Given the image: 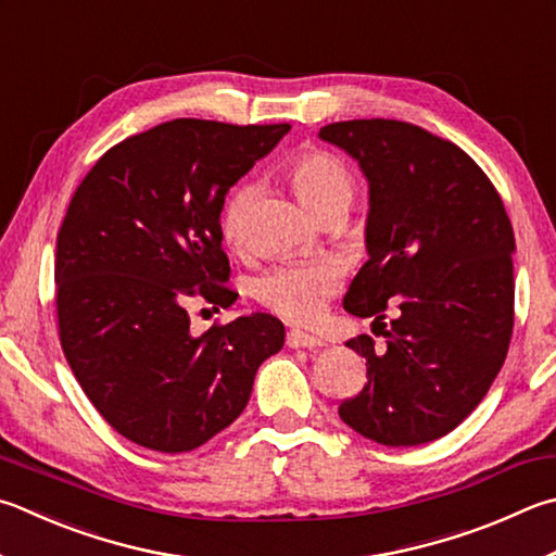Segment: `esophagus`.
I'll return each mask as SVG.
<instances>
[{
	"label": "esophagus",
	"instance_id": "1",
	"mask_svg": "<svg viewBox=\"0 0 556 556\" xmlns=\"http://www.w3.org/2000/svg\"><path fill=\"white\" fill-rule=\"evenodd\" d=\"M287 345H289L291 350H301V348L318 350V348L323 345V340L316 338V336H311V332H304V330H289Z\"/></svg>",
	"mask_w": 556,
	"mask_h": 556
}]
</instances>
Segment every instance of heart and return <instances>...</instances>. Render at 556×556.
Here are the masks:
<instances>
[{
    "instance_id": "obj_1",
    "label": "heart",
    "mask_w": 556,
    "mask_h": 556,
    "mask_svg": "<svg viewBox=\"0 0 556 556\" xmlns=\"http://www.w3.org/2000/svg\"><path fill=\"white\" fill-rule=\"evenodd\" d=\"M287 175L296 197L311 214L328 208L348 211L355 197V179L336 155L323 150H304L289 163ZM255 194L250 181H238L220 208V238L228 248H238L245 238V214ZM342 269L328 257L285 262L267 269L255 281V296L279 316L308 323L320 316L328 296L340 287Z\"/></svg>"
}]
</instances>
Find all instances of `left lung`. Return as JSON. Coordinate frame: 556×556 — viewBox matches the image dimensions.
<instances>
[{
  "mask_svg": "<svg viewBox=\"0 0 556 556\" xmlns=\"http://www.w3.org/2000/svg\"><path fill=\"white\" fill-rule=\"evenodd\" d=\"M318 138L345 150L369 185V260L342 306L380 323L397 304L381 352L369 336L348 342L367 359V383L338 413L379 445H426L479 406L506 359L510 218L462 148L406 121H338Z\"/></svg>",
  "mask_w": 556,
  "mask_h": 556,
  "instance_id": "left-lung-1",
  "label": "left lung"
}]
</instances>
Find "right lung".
Instances as JSON below:
<instances>
[{"instance_id": "right-lung-1", "label": "right lung", "mask_w": 556, "mask_h": 556, "mask_svg": "<svg viewBox=\"0 0 556 556\" xmlns=\"http://www.w3.org/2000/svg\"><path fill=\"white\" fill-rule=\"evenodd\" d=\"M287 134V124L167 121L106 150L70 201L55 255L60 342L87 399L140 447L204 445L285 348L269 313L191 336L185 304L197 291L216 306L236 301L220 208Z\"/></svg>"}]
</instances>
